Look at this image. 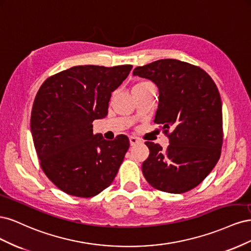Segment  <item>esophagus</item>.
Listing matches in <instances>:
<instances>
[{"instance_id":"obj_1","label":"esophagus","mask_w":251,"mask_h":251,"mask_svg":"<svg viewBox=\"0 0 251 251\" xmlns=\"http://www.w3.org/2000/svg\"><path fill=\"white\" fill-rule=\"evenodd\" d=\"M140 139H138L137 137H135V136H130V144L131 146H136V144L140 143Z\"/></svg>"}]
</instances>
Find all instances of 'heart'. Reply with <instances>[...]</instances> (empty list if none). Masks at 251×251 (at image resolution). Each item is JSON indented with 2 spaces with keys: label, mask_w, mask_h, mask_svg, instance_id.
<instances>
[{
  "label": "heart",
  "mask_w": 251,
  "mask_h": 251,
  "mask_svg": "<svg viewBox=\"0 0 251 251\" xmlns=\"http://www.w3.org/2000/svg\"><path fill=\"white\" fill-rule=\"evenodd\" d=\"M142 83H147V82H142ZM142 83H138V85H142Z\"/></svg>",
  "instance_id": "1"
}]
</instances>
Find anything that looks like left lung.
<instances>
[{
    "label": "left lung",
    "mask_w": 251,
    "mask_h": 251,
    "mask_svg": "<svg viewBox=\"0 0 251 251\" xmlns=\"http://www.w3.org/2000/svg\"><path fill=\"white\" fill-rule=\"evenodd\" d=\"M134 76L148 78L158 88L155 124L170 146L147 141L149 158L142 173L159 191L182 194L208 176L221 155L222 101L218 88L201 68L178 59H159L135 68Z\"/></svg>",
    "instance_id": "1"
}]
</instances>
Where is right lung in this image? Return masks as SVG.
Masks as SVG:
<instances>
[{
  "instance_id": "right-lung-1",
  "label": "right lung",
  "mask_w": 251,
  "mask_h": 251,
  "mask_svg": "<svg viewBox=\"0 0 251 251\" xmlns=\"http://www.w3.org/2000/svg\"><path fill=\"white\" fill-rule=\"evenodd\" d=\"M133 66H75L44 81L30 127L41 166L68 195L90 198L115 178L130 147L126 135L105 140L92 123L107 116L109 101Z\"/></svg>"
}]
</instances>
